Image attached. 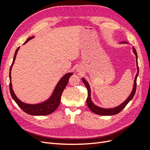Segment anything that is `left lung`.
Returning <instances> with one entry per match:
<instances>
[{"label": "left lung", "instance_id": "1", "mask_svg": "<svg viewBox=\"0 0 150 150\" xmlns=\"http://www.w3.org/2000/svg\"><path fill=\"white\" fill-rule=\"evenodd\" d=\"M133 52L136 55V57H137L138 72H137V75H136L135 79H134V86H133V89L132 92H131V94L129 95V96L127 98L126 100L123 103L120 104L119 106L114 108H111V109H104V108H99L96 105H94L91 101V99L90 86L87 81H86L84 78H82L83 82L84 83V84L86 86V87L87 88V89H88V99H87V100H86V103H87V105H88V108H89V110L91 111H93L94 113H95V114L99 115H103V116H110V115H116V114H117V113H119L120 112H121L122 110H123V109L125 108V106L127 105V104H128L131 100V99H133V96H134L136 90H137V76L138 75L139 68H138V61H137V51H136L134 47H133Z\"/></svg>", "mask_w": 150, "mask_h": 150}]
</instances>
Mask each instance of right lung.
Listing matches in <instances>:
<instances>
[{
	"mask_svg": "<svg viewBox=\"0 0 150 150\" xmlns=\"http://www.w3.org/2000/svg\"><path fill=\"white\" fill-rule=\"evenodd\" d=\"M34 37H30L27 39L26 41L24 44L28 42L29 40L33 39ZM19 49V47H18L14 54V57H13V59L12 63V65L10 68V72H9V78H10V83H9V89H10V93L11 94V96L15 102L17 104L22 110L25 112L28 113L29 115H33V116H45L50 115L56 109L58 108L61 102V98L62 93L64 91L66 86H67L69 79L71 76L72 75V73L69 72L66 75H64L62 78L59 81L57 84L56 86V88L54 89V92L51 97L45 102L42 103L38 104H29L24 103L23 102L21 101L19 99H18L15 93H13L12 89V86L11 83V71L12 69V66L14 63L16 57L17 55V53L18 52V50Z\"/></svg>",
	"mask_w": 150,
	"mask_h": 150,
	"instance_id": "add662e5",
	"label": "right lung"
}]
</instances>
